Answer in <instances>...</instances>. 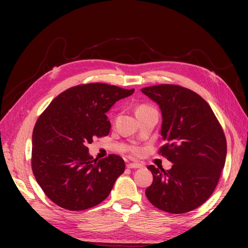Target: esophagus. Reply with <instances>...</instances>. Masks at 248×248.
<instances>
[{
  "instance_id": "obj_1",
  "label": "esophagus",
  "mask_w": 248,
  "mask_h": 248,
  "mask_svg": "<svg viewBox=\"0 0 248 248\" xmlns=\"http://www.w3.org/2000/svg\"><path fill=\"white\" fill-rule=\"evenodd\" d=\"M141 166H143V165L140 164V163H135V162L129 163V164H127L128 168H140Z\"/></svg>"
}]
</instances>
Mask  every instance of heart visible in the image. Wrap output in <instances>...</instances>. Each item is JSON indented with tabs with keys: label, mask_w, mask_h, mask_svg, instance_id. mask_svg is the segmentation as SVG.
<instances>
[{
	"label": "heart",
	"mask_w": 248,
	"mask_h": 248,
	"mask_svg": "<svg viewBox=\"0 0 248 248\" xmlns=\"http://www.w3.org/2000/svg\"><path fill=\"white\" fill-rule=\"evenodd\" d=\"M146 112H156L155 108H154L152 107H150V105L148 104H140L138 105V108H136V115L138 114H140V113H146ZM131 151H132L133 155H140V148H139V147H133L132 149H131Z\"/></svg>",
	"instance_id": "obj_1"
}]
</instances>
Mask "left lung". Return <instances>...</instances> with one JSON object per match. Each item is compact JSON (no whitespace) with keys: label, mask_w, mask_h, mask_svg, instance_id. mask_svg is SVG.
I'll list each match as a JSON object with an SVG mask.
<instances>
[{"label":"left lung","mask_w":248,"mask_h":248,"mask_svg":"<svg viewBox=\"0 0 248 248\" xmlns=\"http://www.w3.org/2000/svg\"><path fill=\"white\" fill-rule=\"evenodd\" d=\"M162 110L159 154L172 163L170 170L149 165L154 181L146 196L155 208L181 214L207 202L225 166L227 141L211 107L191 89L173 84L141 88Z\"/></svg>","instance_id":"8db88e82"}]
</instances>
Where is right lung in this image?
I'll list each match as a JSON object with an SVG mask.
<instances>
[{
  "mask_svg": "<svg viewBox=\"0 0 248 248\" xmlns=\"http://www.w3.org/2000/svg\"><path fill=\"white\" fill-rule=\"evenodd\" d=\"M134 89L104 83L81 84L52 100L33 131L31 170L50 200L70 211H82L102 202L124 171L116 155L101 160L89 155L93 138L109 133L105 113Z\"/></svg>",
  "mask_w": 248,
  "mask_h": 248,
  "instance_id": "obj_1",
  "label": "right lung"
}]
</instances>
